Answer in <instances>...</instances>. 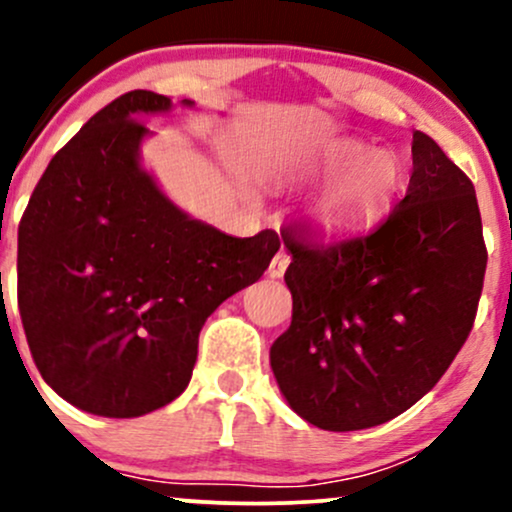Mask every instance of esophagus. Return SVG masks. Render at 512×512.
I'll list each match as a JSON object with an SVG mask.
<instances>
[{
	"instance_id": "esophagus-1",
	"label": "esophagus",
	"mask_w": 512,
	"mask_h": 512,
	"mask_svg": "<svg viewBox=\"0 0 512 512\" xmlns=\"http://www.w3.org/2000/svg\"><path fill=\"white\" fill-rule=\"evenodd\" d=\"M289 264H291L289 252H286V250H279V252H276V255L272 257V262H269L267 274L272 276V279H279V276H284L286 267H289Z\"/></svg>"
}]
</instances>
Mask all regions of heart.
<instances>
[{
    "instance_id": "heart-1",
    "label": "heart",
    "mask_w": 512,
    "mask_h": 512,
    "mask_svg": "<svg viewBox=\"0 0 512 512\" xmlns=\"http://www.w3.org/2000/svg\"><path fill=\"white\" fill-rule=\"evenodd\" d=\"M293 175L330 180L305 209V223L325 238H346L370 231L390 214L407 168L395 151L344 137L303 154L293 163Z\"/></svg>"
}]
</instances>
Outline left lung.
Listing matches in <instances>:
<instances>
[{"label":"left lung","mask_w":512,"mask_h":512,"mask_svg":"<svg viewBox=\"0 0 512 512\" xmlns=\"http://www.w3.org/2000/svg\"><path fill=\"white\" fill-rule=\"evenodd\" d=\"M404 199L373 231L332 245L284 238L291 327L269 351L289 407L325 431H361L407 411L469 337L486 245L474 185L414 132Z\"/></svg>","instance_id":"obj_1"}]
</instances>
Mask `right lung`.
<instances>
[{
	"instance_id": "add662e5",
	"label": "right lung",
	"mask_w": 512,
	"mask_h": 512,
	"mask_svg": "<svg viewBox=\"0 0 512 512\" xmlns=\"http://www.w3.org/2000/svg\"><path fill=\"white\" fill-rule=\"evenodd\" d=\"M170 110L154 91L105 105L52 158L19 226V310L35 366L62 399L108 419L182 395L207 317L279 250L274 231L228 236L158 187L142 163L154 132L139 117Z\"/></svg>"
}]
</instances>
